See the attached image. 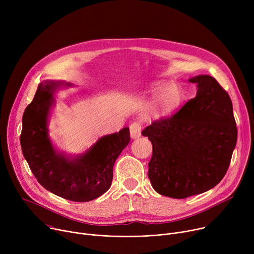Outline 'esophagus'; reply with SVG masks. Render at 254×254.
<instances>
[{"mask_svg": "<svg viewBox=\"0 0 254 254\" xmlns=\"http://www.w3.org/2000/svg\"><path fill=\"white\" fill-rule=\"evenodd\" d=\"M129 130H130V136L131 138H137L141 134V126L138 122H133L129 126Z\"/></svg>", "mask_w": 254, "mask_h": 254, "instance_id": "1", "label": "esophagus"}]
</instances>
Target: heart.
<instances>
[{"mask_svg": "<svg viewBox=\"0 0 254 254\" xmlns=\"http://www.w3.org/2000/svg\"><path fill=\"white\" fill-rule=\"evenodd\" d=\"M151 91L156 95L150 110L144 113L149 120L168 118L175 113L184 100V91L171 82L159 81L154 83Z\"/></svg>", "mask_w": 254, "mask_h": 254, "instance_id": "1", "label": "heart"}]
</instances>
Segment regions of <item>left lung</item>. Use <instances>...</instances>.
I'll use <instances>...</instances> for the list:
<instances>
[{
  "label": "left lung",
  "mask_w": 254,
  "mask_h": 254,
  "mask_svg": "<svg viewBox=\"0 0 254 254\" xmlns=\"http://www.w3.org/2000/svg\"><path fill=\"white\" fill-rule=\"evenodd\" d=\"M197 94L171 118L141 131L153 144L149 179L156 192L175 199L204 193L230 165L237 127L228 93L210 75L189 79Z\"/></svg>",
  "instance_id": "8db88e82"
}]
</instances>
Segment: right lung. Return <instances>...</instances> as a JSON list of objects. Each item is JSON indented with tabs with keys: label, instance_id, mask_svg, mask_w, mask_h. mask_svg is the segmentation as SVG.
Returning <instances> with one entry per match:
<instances>
[{
	"label": "right lung",
	"instance_id": "obj_1",
	"mask_svg": "<svg viewBox=\"0 0 254 254\" xmlns=\"http://www.w3.org/2000/svg\"><path fill=\"white\" fill-rule=\"evenodd\" d=\"M62 84L46 80L38 85L23 115L21 148L41 186L61 198L87 202L111 188L115 162L130 139L129 128L101 136L85 153L75 157L59 153L50 140L47 126L54 93Z\"/></svg>",
	"mask_w": 254,
	"mask_h": 254
}]
</instances>
